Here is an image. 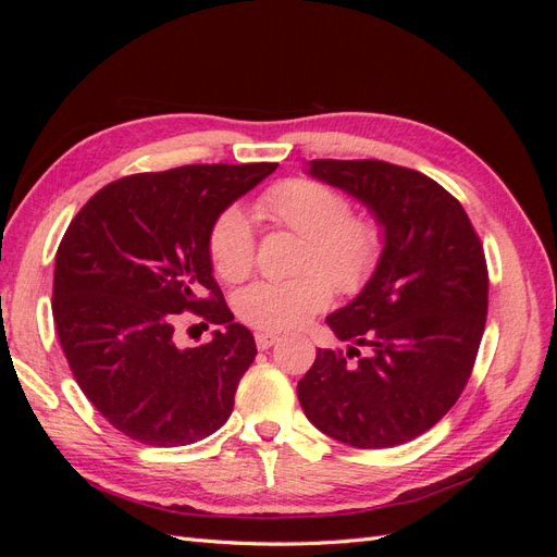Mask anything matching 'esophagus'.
<instances>
[{
  "label": "esophagus",
  "mask_w": 557,
  "mask_h": 557,
  "mask_svg": "<svg viewBox=\"0 0 557 557\" xmlns=\"http://www.w3.org/2000/svg\"><path fill=\"white\" fill-rule=\"evenodd\" d=\"M276 342H278V334H274V332H258L256 334V344L260 350L272 348Z\"/></svg>",
  "instance_id": "34e87169"
}]
</instances>
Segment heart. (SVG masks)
<instances>
[{
	"label": "heart",
	"mask_w": 557,
	"mask_h": 557,
	"mask_svg": "<svg viewBox=\"0 0 557 557\" xmlns=\"http://www.w3.org/2000/svg\"><path fill=\"white\" fill-rule=\"evenodd\" d=\"M264 221L305 237L297 272L288 281H256L234 297V311L262 332L301 327L330 307L332 285L346 295L360 293L383 258L385 234L369 215H350L348 199L327 185L293 178L269 188L256 205ZM209 256L227 283L244 281L256 264V239L248 215L227 209L211 227Z\"/></svg>",
	"instance_id": "1"
}]
</instances>
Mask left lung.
<instances>
[{
	"label": "left lung",
	"instance_id": "8db88e82",
	"mask_svg": "<svg viewBox=\"0 0 557 557\" xmlns=\"http://www.w3.org/2000/svg\"><path fill=\"white\" fill-rule=\"evenodd\" d=\"M307 174L362 201L385 248L360 295L327 315L336 339L352 344L315 350L297 383L299 404L342 444H407L448 413L474 367L487 315L481 242L460 201L407 166L311 160Z\"/></svg>",
	"mask_w": 557,
	"mask_h": 557
}]
</instances>
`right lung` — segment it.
Returning a JSON list of instances; mask_svg holds the SVG:
<instances>
[{"mask_svg":"<svg viewBox=\"0 0 557 557\" xmlns=\"http://www.w3.org/2000/svg\"><path fill=\"white\" fill-rule=\"evenodd\" d=\"M276 166L188 164L117 178L66 227L53 278L60 346L83 395L129 440L188 446L230 418L258 348L213 278L209 234ZM183 310L224 330L178 349Z\"/></svg>","mask_w":557,"mask_h":557,"instance_id":"right-lung-1","label":"right lung"}]
</instances>
